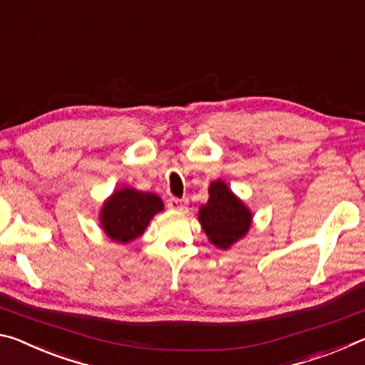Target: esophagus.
I'll list each match as a JSON object with an SVG mask.
<instances>
[{"mask_svg": "<svg viewBox=\"0 0 365 365\" xmlns=\"http://www.w3.org/2000/svg\"><path fill=\"white\" fill-rule=\"evenodd\" d=\"M187 205H188L187 197H174V196H172L168 200V206L170 209H177V211H183V209L187 207Z\"/></svg>", "mask_w": 365, "mask_h": 365, "instance_id": "obj_1", "label": "esophagus"}]
</instances>
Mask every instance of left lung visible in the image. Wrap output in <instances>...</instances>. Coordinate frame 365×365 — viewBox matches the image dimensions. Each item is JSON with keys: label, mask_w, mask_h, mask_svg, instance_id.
Returning a JSON list of instances; mask_svg holds the SVG:
<instances>
[{"label": "left lung", "mask_w": 365, "mask_h": 365, "mask_svg": "<svg viewBox=\"0 0 365 365\" xmlns=\"http://www.w3.org/2000/svg\"><path fill=\"white\" fill-rule=\"evenodd\" d=\"M251 212L222 180L209 187L207 205L200 209V220L207 238L217 248L227 250L245 237L251 225Z\"/></svg>", "instance_id": "obj_1"}]
</instances>
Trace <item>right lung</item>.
Here are the masks:
<instances>
[{
    "label": "right lung",
    "instance_id": "right-lung-1",
    "mask_svg": "<svg viewBox=\"0 0 365 365\" xmlns=\"http://www.w3.org/2000/svg\"><path fill=\"white\" fill-rule=\"evenodd\" d=\"M163 207V201L154 193H141L133 188L117 190L104 202L101 225L110 240L128 243L145 232L153 215Z\"/></svg>",
    "mask_w": 365,
    "mask_h": 365
}]
</instances>
